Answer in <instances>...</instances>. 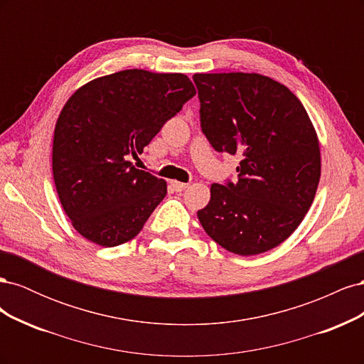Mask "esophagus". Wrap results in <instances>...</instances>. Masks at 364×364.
Instances as JSON below:
<instances>
[{
    "label": "esophagus",
    "instance_id": "obj_1",
    "mask_svg": "<svg viewBox=\"0 0 364 364\" xmlns=\"http://www.w3.org/2000/svg\"><path fill=\"white\" fill-rule=\"evenodd\" d=\"M170 185L173 186L174 191H183L186 186H188V183H183V182H179V181H171Z\"/></svg>",
    "mask_w": 364,
    "mask_h": 364
}]
</instances>
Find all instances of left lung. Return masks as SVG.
<instances>
[{
    "label": "left lung",
    "mask_w": 364,
    "mask_h": 364,
    "mask_svg": "<svg viewBox=\"0 0 364 364\" xmlns=\"http://www.w3.org/2000/svg\"><path fill=\"white\" fill-rule=\"evenodd\" d=\"M202 130L240 155L238 182L211 185L197 211L205 232L241 257L272 250L302 223L321 179L317 132L287 86L257 73L194 74Z\"/></svg>",
    "instance_id": "8db88e82"
}]
</instances>
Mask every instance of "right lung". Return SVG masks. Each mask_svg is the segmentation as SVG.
Masks as SVG:
<instances>
[{
  "mask_svg": "<svg viewBox=\"0 0 364 364\" xmlns=\"http://www.w3.org/2000/svg\"><path fill=\"white\" fill-rule=\"evenodd\" d=\"M196 95L181 73L124 70L85 83L62 107L53 136V179L65 214L103 247L135 238L167 194V182L135 168L183 103Z\"/></svg>",
  "mask_w": 364,
  "mask_h": 364,
  "instance_id": "add662e5",
  "label": "right lung"
}]
</instances>
